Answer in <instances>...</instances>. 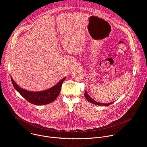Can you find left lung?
I'll use <instances>...</instances> for the list:
<instances>
[{"instance_id":"8db88e82","label":"left lung","mask_w":147,"mask_h":147,"mask_svg":"<svg viewBox=\"0 0 147 147\" xmlns=\"http://www.w3.org/2000/svg\"><path fill=\"white\" fill-rule=\"evenodd\" d=\"M84 96L86 97V98L87 99V100L90 102V103H92L93 104H95V105H99V106H109V105L113 103L114 102H110V103H100V102H97L96 100H95L94 99H92L88 94L87 90H86V92H85V94H84Z\"/></svg>"}]
</instances>
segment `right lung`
Returning a JSON list of instances; mask_svg holds the SVG:
<instances>
[{
	"label": "right lung",
	"instance_id": "add662e5",
	"mask_svg": "<svg viewBox=\"0 0 147 147\" xmlns=\"http://www.w3.org/2000/svg\"><path fill=\"white\" fill-rule=\"evenodd\" d=\"M65 78L66 77L57 82L56 85L48 90L34 92L20 87L11 77V82L14 88L27 101L32 104L35 105H47L54 101L59 95L61 85Z\"/></svg>",
	"mask_w": 147,
	"mask_h": 147
}]
</instances>
